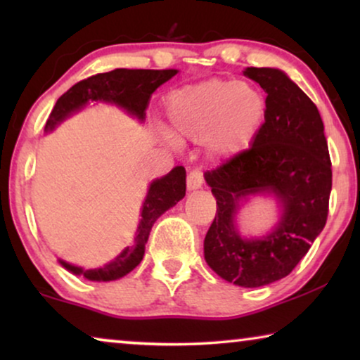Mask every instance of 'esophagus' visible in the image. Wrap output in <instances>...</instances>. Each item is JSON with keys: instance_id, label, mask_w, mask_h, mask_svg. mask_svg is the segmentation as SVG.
<instances>
[{"instance_id": "1", "label": "esophagus", "mask_w": 360, "mask_h": 360, "mask_svg": "<svg viewBox=\"0 0 360 360\" xmlns=\"http://www.w3.org/2000/svg\"><path fill=\"white\" fill-rule=\"evenodd\" d=\"M203 186V175H201L200 170L190 172L188 176H186V188L190 191H195Z\"/></svg>"}]
</instances>
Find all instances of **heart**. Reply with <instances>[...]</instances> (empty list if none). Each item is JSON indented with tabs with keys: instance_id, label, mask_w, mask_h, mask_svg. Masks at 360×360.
I'll return each instance as SVG.
<instances>
[{
	"instance_id": "1",
	"label": "heart",
	"mask_w": 360,
	"mask_h": 360,
	"mask_svg": "<svg viewBox=\"0 0 360 360\" xmlns=\"http://www.w3.org/2000/svg\"><path fill=\"white\" fill-rule=\"evenodd\" d=\"M169 136L205 141L211 160H228L249 149L267 116V100L248 82L210 78L165 98Z\"/></svg>"
}]
</instances>
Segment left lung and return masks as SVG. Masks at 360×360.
Wrapping results in <instances>:
<instances>
[{
    "mask_svg": "<svg viewBox=\"0 0 360 360\" xmlns=\"http://www.w3.org/2000/svg\"><path fill=\"white\" fill-rule=\"evenodd\" d=\"M244 75L267 93V116L248 150L205 174L216 198L205 260L226 282L255 288L287 277L323 231L333 170L321 116L302 88L278 68ZM252 194H274L281 218L267 235L244 238L235 216Z\"/></svg>",
    "mask_w": 360,
    "mask_h": 360,
    "instance_id": "8db88e82",
    "label": "left lung"
}]
</instances>
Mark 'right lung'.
I'll return each mask as SVG.
<instances>
[{
	"label": "right lung",
	"instance_id": "right-lung-1",
	"mask_svg": "<svg viewBox=\"0 0 360 360\" xmlns=\"http://www.w3.org/2000/svg\"><path fill=\"white\" fill-rule=\"evenodd\" d=\"M179 70H129V68H116V70L98 73L86 80H82L73 85L70 90L58 98L56 106L46 122V132L56 129V126L65 121L73 112L80 111L88 103H110L127 115H131L141 122L146 117V110L149 106L150 96L157 88L175 77ZM186 172L181 165L172 169L169 174L157 179L149 185L146 200L142 203L141 221L137 226L134 244L131 248L121 250L111 262L100 269L77 267L58 259V264L73 275H83L91 282H111L124 277L141 264L144 257L147 239L150 229L160 214L175 206L185 196L186 190Z\"/></svg>",
	"mask_w": 360,
	"mask_h": 360
}]
</instances>
